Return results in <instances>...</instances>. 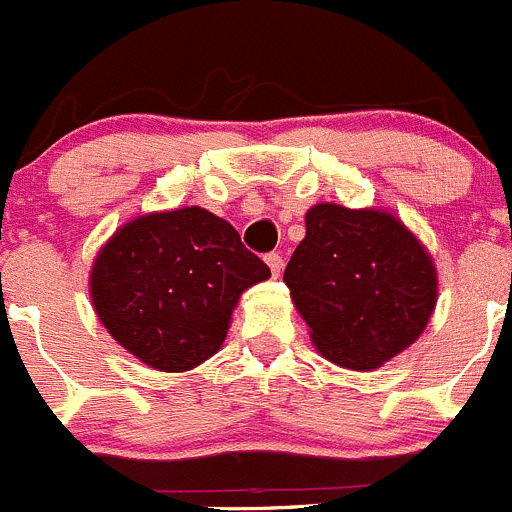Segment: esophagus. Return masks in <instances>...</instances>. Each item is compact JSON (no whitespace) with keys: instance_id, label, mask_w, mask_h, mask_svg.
Returning a JSON list of instances; mask_svg holds the SVG:
<instances>
[{"instance_id":"esophagus-1","label":"esophagus","mask_w":512,"mask_h":512,"mask_svg":"<svg viewBox=\"0 0 512 512\" xmlns=\"http://www.w3.org/2000/svg\"><path fill=\"white\" fill-rule=\"evenodd\" d=\"M265 262H267V267H270L272 277H280V272H282V257L277 255V252H270V255L265 257Z\"/></svg>"}]
</instances>
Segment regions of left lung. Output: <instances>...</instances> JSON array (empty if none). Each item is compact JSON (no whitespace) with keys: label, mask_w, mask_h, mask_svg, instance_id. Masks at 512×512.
<instances>
[{"label":"left lung","mask_w":512,"mask_h":512,"mask_svg":"<svg viewBox=\"0 0 512 512\" xmlns=\"http://www.w3.org/2000/svg\"><path fill=\"white\" fill-rule=\"evenodd\" d=\"M285 285L312 344L332 364L379 369L426 329L438 299L431 252L394 213L317 203Z\"/></svg>","instance_id":"8db88e82"}]
</instances>
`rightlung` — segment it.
Instances as JSON below:
<instances>
[{
  "label": "right lung",
  "mask_w": 512,
  "mask_h": 512,
  "mask_svg": "<svg viewBox=\"0 0 512 512\" xmlns=\"http://www.w3.org/2000/svg\"><path fill=\"white\" fill-rule=\"evenodd\" d=\"M270 267L227 220L198 205L146 213L118 227L89 272L96 317L138 361L190 371L220 352L232 312Z\"/></svg>",
  "instance_id": "obj_1"
}]
</instances>
